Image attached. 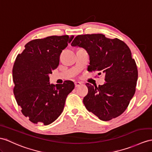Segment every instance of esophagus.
Returning a JSON list of instances; mask_svg holds the SVG:
<instances>
[{
  "mask_svg": "<svg viewBox=\"0 0 152 152\" xmlns=\"http://www.w3.org/2000/svg\"><path fill=\"white\" fill-rule=\"evenodd\" d=\"M81 84H81V83H80V82H75V86L76 88L79 86H80Z\"/></svg>",
  "mask_w": 152,
  "mask_h": 152,
  "instance_id": "esophagus-1",
  "label": "esophagus"
}]
</instances>
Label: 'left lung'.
<instances>
[{
  "instance_id": "1",
  "label": "left lung",
  "mask_w": 152,
  "mask_h": 152,
  "mask_svg": "<svg viewBox=\"0 0 152 152\" xmlns=\"http://www.w3.org/2000/svg\"><path fill=\"white\" fill-rule=\"evenodd\" d=\"M71 45L83 48L90 56L89 72L104 74L106 83L92 86L84 97L86 108L99 119L108 121L121 115L134 97L138 78L135 61L123 41L106 38L102 34L80 35Z\"/></svg>"
}]
</instances>
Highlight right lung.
<instances>
[{
	"label": "right lung",
	"instance_id": "obj_1",
	"mask_svg": "<svg viewBox=\"0 0 152 152\" xmlns=\"http://www.w3.org/2000/svg\"><path fill=\"white\" fill-rule=\"evenodd\" d=\"M74 36H50L31 40L13 67V94L21 112L33 123L48 125L60 116L75 84L50 83L49 75L59 64L60 55Z\"/></svg>",
	"mask_w": 152,
	"mask_h": 152
}]
</instances>
